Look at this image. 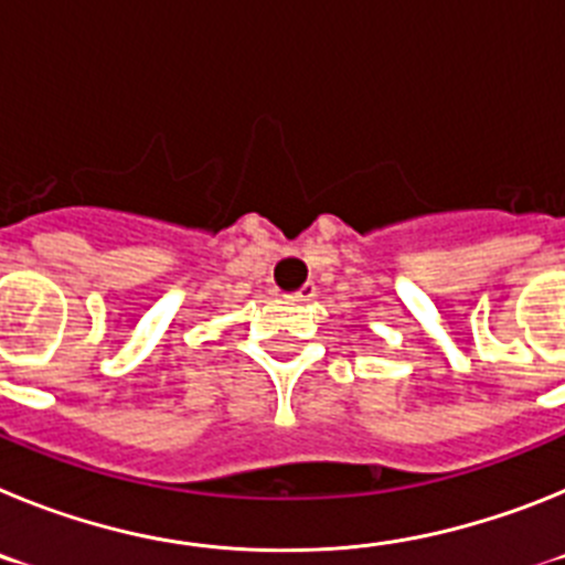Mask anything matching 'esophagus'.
Listing matches in <instances>:
<instances>
[{
	"label": "esophagus",
	"mask_w": 565,
	"mask_h": 565,
	"mask_svg": "<svg viewBox=\"0 0 565 565\" xmlns=\"http://www.w3.org/2000/svg\"><path fill=\"white\" fill-rule=\"evenodd\" d=\"M313 297H317V286H313V282H306V286L299 288V291L288 294L286 299H291V302H311Z\"/></svg>",
	"instance_id": "1"
}]
</instances>
